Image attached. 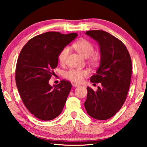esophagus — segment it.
<instances>
[{"mask_svg":"<svg viewBox=\"0 0 147 147\" xmlns=\"http://www.w3.org/2000/svg\"><path fill=\"white\" fill-rule=\"evenodd\" d=\"M73 86L74 87H78V86H80V84H76V83H73Z\"/></svg>","mask_w":147,"mask_h":147,"instance_id":"1","label":"esophagus"}]
</instances>
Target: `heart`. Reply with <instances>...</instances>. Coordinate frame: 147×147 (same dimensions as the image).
Wrapping results in <instances>:
<instances>
[{"instance_id": "b5f03b06", "label": "heart", "mask_w": 147, "mask_h": 147, "mask_svg": "<svg viewBox=\"0 0 147 147\" xmlns=\"http://www.w3.org/2000/svg\"><path fill=\"white\" fill-rule=\"evenodd\" d=\"M73 47L77 52L84 57H89L95 52V48L90 41L85 39H81L73 44ZM70 52L68 46H65L60 51L58 54V60L61 64H64L67 61V57ZM88 74L86 69H71L65 71L64 76L65 78L75 82H81L83 79Z\"/></svg>"}]
</instances>
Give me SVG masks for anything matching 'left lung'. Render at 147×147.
Listing matches in <instances>:
<instances>
[{"mask_svg": "<svg viewBox=\"0 0 147 147\" xmlns=\"http://www.w3.org/2000/svg\"><path fill=\"white\" fill-rule=\"evenodd\" d=\"M86 34L99 44L101 63L90 81L101 86L97 91L87 87L84 107L92 118L107 120L120 110L126 99L131 78V57L124 44L109 32L94 30Z\"/></svg>", "mask_w": 147, "mask_h": 147, "instance_id": "1", "label": "left lung"}]
</instances>
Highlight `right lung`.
I'll return each instance as SVG.
<instances>
[{"mask_svg":"<svg viewBox=\"0 0 147 147\" xmlns=\"http://www.w3.org/2000/svg\"><path fill=\"white\" fill-rule=\"evenodd\" d=\"M77 35L46 32L30 39L20 53L16 68V86L25 107L41 120L54 119L63 109L71 83L62 80L52 88L48 82L57 66L59 52Z\"/></svg>","mask_w":147,"mask_h":147,"instance_id":"add662e5","label":"right lung"}]
</instances>
